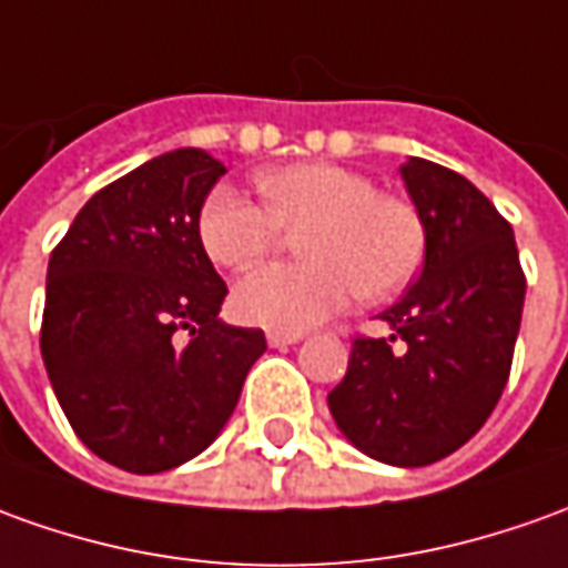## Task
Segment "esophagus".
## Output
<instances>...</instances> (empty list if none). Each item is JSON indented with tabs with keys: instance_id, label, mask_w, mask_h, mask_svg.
I'll return each mask as SVG.
<instances>
[{
	"instance_id": "34e87169",
	"label": "esophagus",
	"mask_w": 568,
	"mask_h": 568,
	"mask_svg": "<svg viewBox=\"0 0 568 568\" xmlns=\"http://www.w3.org/2000/svg\"><path fill=\"white\" fill-rule=\"evenodd\" d=\"M303 334H284V331H268V346H275V349H284V346H293V343H300Z\"/></svg>"
}]
</instances>
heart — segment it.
I'll return each instance as SVG.
<instances>
[{
    "mask_svg": "<svg viewBox=\"0 0 568 568\" xmlns=\"http://www.w3.org/2000/svg\"><path fill=\"white\" fill-rule=\"evenodd\" d=\"M256 203L229 185L206 194L197 232L206 256L232 272L253 268L300 232L296 250L308 256L277 262L234 287V312L268 331L303 334L362 300H389L405 291L426 256L420 210L405 197L381 194L365 172L336 163H287L256 175Z\"/></svg>",
    "mask_w": 568,
    "mask_h": 568,
    "instance_id": "obj_1",
    "label": "heart"
}]
</instances>
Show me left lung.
Masks as SVG:
<instances>
[{"mask_svg":"<svg viewBox=\"0 0 568 568\" xmlns=\"http://www.w3.org/2000/svg\"><path fill=\"white\" fill-rule=\"evenodd\" d=\"M402 179L426 225L424 272L381 315L393 336H355L327 405L358 452L426 467L470 442L498 405L526 275L510 222L460 172L410 158ZM396 338L402 353L392 352Z\"/></svg>","mask_w":568,"mask_h":568,"instance_id":"obj_1","label":"left lung"}]
</instances>
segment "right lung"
I'll return each mask as SVG.
<instances>
[{
	"label": "right lung",
	"mask_w": 568,
	"mask_h": 568,
	"mask_svg": "<svg viewBox=\"0 0 568 568\" xmlns=\"http://www.w3.org/2000/svg\"><path fill=\"white\" fill-rule=\"evenodd\" d=\"M219 175L201 148L148 160L92 194L49 260L39 349L54 396L82 445L126 473L201 455L265 352L262 331L219 322L229 287L197 232Z\"/></svg>",
	"instance_id": "right-lung-1"
}]
</instances>
